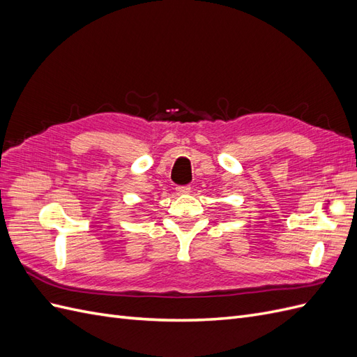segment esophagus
Listing matches in <instances>:
<instances>
[{
    "label": "esophagus",
    "mask_w": 357,
    "mask_h": 357,
    "mask_svg": "<svg viewBox=\"0 0 357 357\" xmlns=\"http://www.w3.org/2000/svg\"><path fill=\"white\" fill-rule=\"evenodd\" d=\"M190 192V186L185 185V186H177V193L178 195H185V193Z\"/></svg>",
    "instance_id": "1"
}]
</instances>
